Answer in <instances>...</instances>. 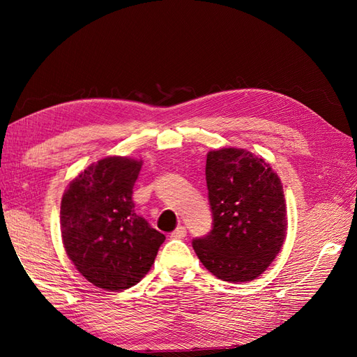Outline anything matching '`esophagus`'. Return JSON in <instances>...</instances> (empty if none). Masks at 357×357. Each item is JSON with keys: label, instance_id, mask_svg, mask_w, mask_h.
<instances>
[{"label": "esophagus", "instance_id": "1", "mask_svg": "<svg viewBox=\"0 0 357 357\" xmlns=\"http://www.w3.org/2000/svg\"><path fill=\"white\" fill-rule=\"evenodd\" d=\"M171 238H174V240H183L186 236V228L185 226H178V228H176L174 231L171 232Z\"/></svg>", "mask_w": 357, "mask_h": 357}]
</instances>
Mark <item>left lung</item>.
I'll use <instances>...</instances> for the list:
<instances>
[{"label":"left lung","mask_w":357,"mask_h":357,"mask_svg":"<svg viewBox=\"0 0 357 357\" xmlns=\"http://www.w3.org/2000/svg\"><path fill=\"white\" fill-rule=\"evenodd\" d=\"M211 231L192 241L202 265L223 282H250L282 248L286 202L282 181L266 160L243 149H220L205 165Z\"/></svg>","instance_id":"obj_1"}]
</instances>
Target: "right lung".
Returning <instances> with one entry per match:
<instances>
[{"mask_svg":"<svg viewBox=\"0 0 357 357\" xmlns=\"http://www.w3.org/2000/svg\"><path fill=\"white\" fill-rule=\"evenodd\" d=\"M142 162L105 158L70 183L61 202L63 247L79 273L105 290L135 286L153 265L165 235L132 201Z\"/></svg>","mask_w":357,"mask_h":357,"instance_id":"add662e5","label":"right lung"}]
</instances>
